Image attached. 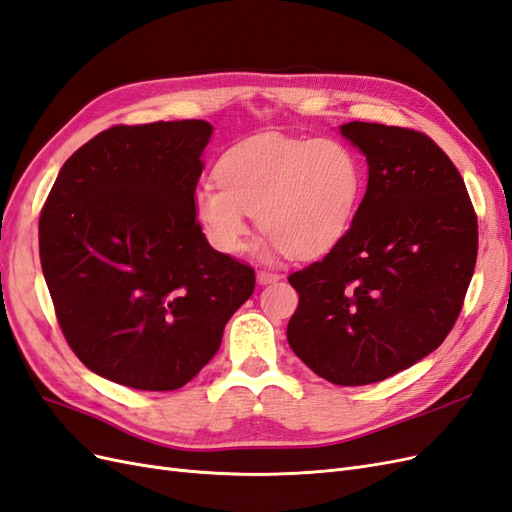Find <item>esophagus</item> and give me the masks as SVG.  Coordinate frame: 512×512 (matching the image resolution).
Returning <instances> with one entry per match:
<instances>
[{
	"label": "esophagus",
	"mask_w": 512,
	"mask_h": 512,
	"mask_svg": "<svg viewBox=\"0 0 512 512\" xmlns=\"http://www.w3.org/2000/svg\"><path fill=\"white\" fill-rule=\"evenodd\" d=\"M256 280H258L260 286H267V284H275L277 280H280V275L273 273V271H258Z\"/></svg>",
	"instance_id": "34e87169"
}]
</instances>
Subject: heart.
<instances>
[{"label": "heart", "mask_w": 512, "mask_h": 512, "mask_svg": "<svg viewBox=\"0 0 512 512\" xmlns=\"http://www.w3.org/2000/svg\"><path fill=\"white\" fill-rule=\"evenodd\" d=\"M218 181H203L194 190V213L215 250L239 254L256 215L267 230L258 245L262 260L314 258L350 228L363 192V166L337 138L267 134L228 149Z\"/></svg>", "instance_id": "heart-1"}]
</instances>
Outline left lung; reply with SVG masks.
Returning a JSON list of instances; mask_svg holds the SVG:
<instances>
[{"label":"left lung","mask_w":512,"mask_h":512,"mask_svg":"<svg viewBox=\"0 0 512 512\" xmlns=\"http://www.w3.org/2000/svg\"><path fill=\"white\" fill-rule=\"evenodd\" d=\"M367 190L346 235L288 282L299 307L288 344L320 378L361 386L436 350L470 286L478 226L459 170L429 136L350 121Z\"/></svg>","instance_id":"1"}]
</instances>
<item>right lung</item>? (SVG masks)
<instances>
[{
  "mask_svg": "<svg viewBox=\"0 0 512 512\" xmlns=\"http://www.w3.org/2000/svg\"><path fill=\"white\" fill-rule=\"evenodd\" d=\"M213 126H115L61 166L40 215V262L59 327L94 374L175 391L220 350L254 269L209 245L194 190Z\"/></svg>",
  "mask_w": 512,
  "mask_h": 512,
  "instance_id": "add662e5",
  "label": "right lung"
}]
</instances>
